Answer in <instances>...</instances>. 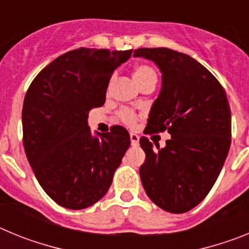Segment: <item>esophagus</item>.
I'll use <instances>...</instances> for the list:
<instances>
[{
    "mask_svg": "<svg viewBox=\"0 0 249 249\" xmlns=\"http://www.w3.org/2000/svg\"><path fill=\"white\" fill-rule=\"evenodd\" d=\"M129 138H131L132 146H138V143H140V136L132 132V133H129Z\"/></svg>",
    "mask_w": 249,
    "mask_h": 249,
    "instance_id": "obj_1",
    "label": "esophagus"
}]
</instances>
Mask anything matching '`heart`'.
<instances>
[{
  "instance_id": "heart-1",
  "label": "heart",
  "mask_w": 249,
  "mask_h": 249,
  "mask_svg": "<svg viewBox=\"0 0 249 249\" xmlns=\"http://www.w3.org/2000/svg\"><path fill=\"white\" fill-rule=\"evenodd\" d=\"M133 78H135V81L137 82L138 86L143 85L147 81H157V76H156L155 70L147 65L136 66L135 70H133ZM120 117L123 122L129 124V126H133L136 123V121H137V114L133 111H131V109H122V111L120 112Z\"/></svg>"
}]
</instances>
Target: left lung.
Wrapping results in <instances>:
<instances>
[{"label":"left lung","instance_id":"left-lung-1","mask_svg":"<svg viewBox=\"0 0 249 249\" xmlns=\"http://www.w3.org/2000/svg\"><path fill=\"white\" fill-rule=\"evenodd\" d=\"M133 57L160 68L162 86L148 116V132L168 131L156 147L142 137L146 153L141 181L151 201L171 213L192 210L208 195L231 146V108L221 83L186 53L169 48H138Z\"/></svg>","mask_w":249,"mask_h":249}]
</instances>
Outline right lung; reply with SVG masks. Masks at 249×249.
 Listing matches in <instances>:
<instances>
[{"instance_id": "obj_1", "label": "right lung", "mask_w": 249, "mask_h": 249, "mask_svg": "<svg viewBox=\"0 0 249 249\" xmlns=\"http://www.w3.org/2000/svg\"><path fill=\"white\" fill-rule=\"evenodd\" d=\"M131 53L70 51L46 66L26 93V156L43 191L65 208L83 210L100 201L131 144L123 127L93 136L87 122L89 111L105 103L114 70Z\"/></svg>"}]
</instances>
